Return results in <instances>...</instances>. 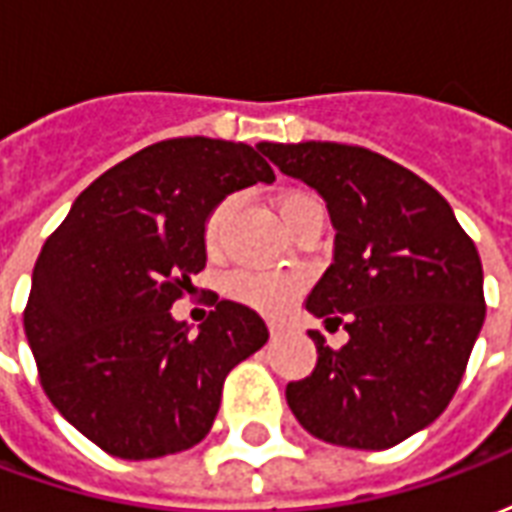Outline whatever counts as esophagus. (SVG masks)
<instances>
[{"label": "esophagus", "mask_w": 512, "mask_h": 512, "mask_svg": "<svg viewBox=\"0 0 512 512\" xmlns=\"http://www.w3.org/2000/svg\"><path fill=\"white\" fill-rule=\"evenodd\" d=\"M268 329H271V334H282V332H285V323L271 321V323H268Z\"/></svg>", "instance_id": "obj_1"}]
</instances>
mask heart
<instances>
[{
	"instance_id": "1",
	"label": "heart",
	"mask_w": 512,
	"mask_h": 512,
	"mask_svg": "<svg viewBox=\"0 0 512 512\" xmlns=\"http://www.w3.org/2000/svg\"><path fill=\"white\" fill-rule=\"evenodd\" d=\"M315 200L312 194H304V191H293V194H285L279 200V216H288L293 208H299L301 202ZM233 211V200L224 197L222 202L213 205V211L208 213L205 219V227H202V238H205V246L208 249H216L219 241H222L224 224H227V216ZM227 293L233 299L244 301V304H252L257 310L266 312H279L288 307L290 301L296 299V293L301 290V277L296 274H285V271H235L224 282Z\"/></svg>"
}]
</instances>
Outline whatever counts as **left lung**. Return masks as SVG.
I'll use <instances>...</instances> for the list:
<instances>
[{"label":"left lung","instance_id":"1","mask_svg":"<svg viewBox=\"0 0 512 512\" xmlns=\"http://www.w3.org/2000/svg\"><path fill=\"white\" fill-rule=\"evenodd\" d=\"M257 147L326 200L334 263L307 310L351 337L329 348L310 332L318 365L288 384L290 411L329 444L395 447L439 417L466 373L485 321L477 246L439 191L367 147Z\"/></svg>","mask_w":512,"mask_h":512}]
</instances>
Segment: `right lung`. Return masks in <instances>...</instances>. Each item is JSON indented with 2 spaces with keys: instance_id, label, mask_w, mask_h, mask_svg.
Segmentation results:
<instances>
[{
  "instance_id": "obj_1",
  "label": "right lung",
  "mask_w": 512,
  "mask_h": 512,
  "mask_svg": "<svg viewBox=\"0 0 512 512\" xmlns=\"http://www.w3.org/2000/svg\"><path fill=\"white\" fill-rule=\"evenodd\" d=\"M260 147L178 136L106 169L46 238L24 332L54 408L101 450L145 461L200 444L227 373L268 340L222 299L200 332L169 307L205 268L202 227L230 191L271 183Z\"/></svg>"
}]
</instances>
